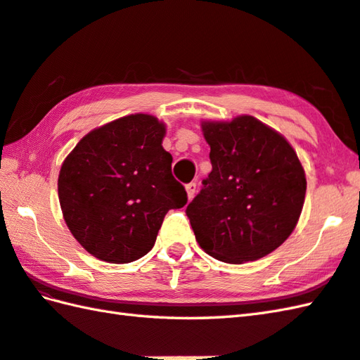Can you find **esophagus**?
Masks as SVG:
<instances>
[{"label":"esophagus","instance_id":"obj_1","mask_svg":"<svg viewBox=\"0 0 360 360\" xmlns=\"http://www.w3.org/2000/svg\"><path fill=\"white\" fill-rule=\"evenodd\" d=\"M186 190H187L188 200H192V198L195 196V192H196V184H195V182H188V184H186Z\"/></svg>","mask_w":360,"mask_h":360}]
</instances>
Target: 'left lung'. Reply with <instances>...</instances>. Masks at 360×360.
<instances>
[{
	"mask_svg": "<svg viewBox=\"0 0 360 360\" xmlns=\"http://www.w3.org/2000/svg\"><path fill=\"white\" fill-rule=\"evenodd\" d=\"M212 172L187 205L200 246L213 258L240 264L281 246L300 218L307 178L280 133L252 116L204 120Z\"/></svg>",
	"mask_w": 360,
	"mask_h": 360,
	"instance_id": "1",
	"label": "left lung"
}]
</instances>
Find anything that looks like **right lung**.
<instances>
[{
    "label": "right lung",
    "mask_w": 360,
    "mask_h": 360,
    "mask_svg": "<svg viewBox=\"0 0 360 360\" xmlns=\"http://www.w3.org/2000/svg\"><path fill=\"white\" fill-rule=\"evenodd\" d=\"M164 136L155 116L129 114L89 131L63 160L60 207L91 255L114 264L139 259L155 246L167 212L187 204Z\"/></svg>",
    "instance_id": "add662e5"
}]
</instances>
